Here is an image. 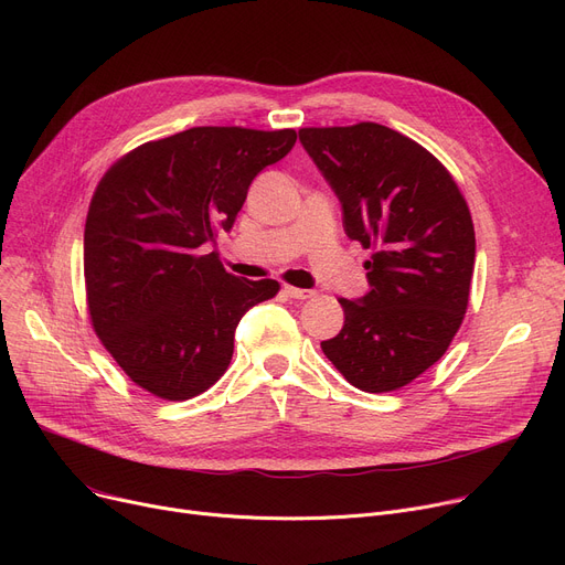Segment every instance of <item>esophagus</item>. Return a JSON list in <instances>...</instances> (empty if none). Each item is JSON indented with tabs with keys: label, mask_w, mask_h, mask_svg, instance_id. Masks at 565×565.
Here are the masks:
<instances>
[{
	"label": "esophagus",
	"mask_w": 565,
	"mask_h": 565,
	"mask_svg": "<svg viewBox=\"0 0 565 565\" xmlns=\"http://www.w3.org/2000/svg\"><path fill=\"white\" fill-rule=\"evenodd\" d=\"M284 292L288 295V298H292V300H309V298H313L316 295V290H307V288H295V286H284Z\"/></svg>",
	"instance_id": "1"
}]
</instances>
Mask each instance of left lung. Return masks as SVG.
Instances as JSON below:
<instances>
[{"label": "left lung", "instance_id": "8db88e82", "mask_svg": "<svg viewBox=\"0 0 565 565\" xmlns=\"http://www.w3.org/2000/svg\"><path fill=\"white\" fill-rule=\"evenodd\" d=\"M300 141L341 201L350 241L371 249V290L341 298L343 330L320 348L362 392L405 387L460 330L477 256L467 201L422 143L380 124L302 128Z\"/></svg>", "mask_w": 565, "mask_h": 565}]
</instances>
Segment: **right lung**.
I'll use <instances>...</instances> for the list:
<instances>
[{
  "mask_svg": "<svg viewBox=\"0 0 565 565\" xmlns=\"http://www.w3.org/2000/svg\"><path fill=\"white\" fill-rule=\"evenodd\" d=\"M295 130L203 126L146 141L116 160L84 226L92 324L126 375L164 401H188L224 375L237 322L275 298L201 254L228 231L256 173L295 146Z\"/></svg>",
  "mask_w": 565,
  "mask_h": 565,
  "instance_id": "1",
  "label": "right lung"
}]
</instances>
